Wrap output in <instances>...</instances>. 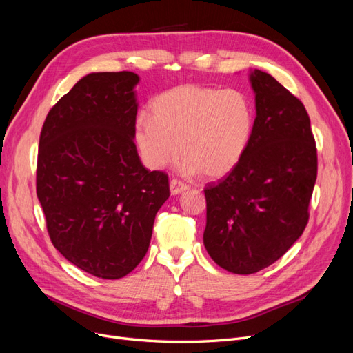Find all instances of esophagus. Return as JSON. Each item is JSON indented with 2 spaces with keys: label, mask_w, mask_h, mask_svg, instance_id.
<instances>
[{
  "label": "esophagus",
  "mask_w": 353,
  "mask_h": 353,
  "mask_svg": "<svg viewBox=\"0 0 353 353\" xmlns=\"http://www.w3.org/2000/svg\"><path fill=\"white\" fill-rule=\"evenodd\" d=\"M169 187H170V194H172V196L181 194V193H184L185 190H188V185L184 184L183 181H179V179H172V181H170Z\"/></svg>",
  "instance_id": "34e87169"
}]
</instances>
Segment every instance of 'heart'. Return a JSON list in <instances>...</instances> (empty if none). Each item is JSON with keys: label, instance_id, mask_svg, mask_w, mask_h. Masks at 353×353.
<instances>
[{"label": "heart", "instance_id": "b5f03b06", "mask_svg": "<svg viewBox=\"0 0 353 353\" xmlns=\"http://www.w3.org/2000/svg\"><path fill=\"white\" fill-rule=\"evenodd\" d=\"M253 126V104L243 91L188 83L159 94L150 119L137 121L134 138L148 168L174 163L181 148L188 175L222 178L248 153Z\"/></svg>", "mask_w": 353, "mask_h": 353}]
</instances>
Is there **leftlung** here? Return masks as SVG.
<instances>
[{
	"label": "left lung",
	"instance_id": "8db88e82",
	"mask_svg": "<svg viewBox=\"0 0 353 353\" xmlns=\"http://www.w3.org/2000/svg\"><path fill=\"white\" fill-rule=\"evenodd\" d=\"M256 117L240 165L208 184L203 243L232 274H254L279 261L302 236L316 181V147L302 101L271 74L249 77Z\"/></svg>",
	"mask_w": 353,
	"mask_h": 353
}]
</instances>
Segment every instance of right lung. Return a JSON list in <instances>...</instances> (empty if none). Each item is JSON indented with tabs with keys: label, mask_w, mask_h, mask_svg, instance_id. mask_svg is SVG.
Here are the masks:
<instances>
[{
	"label": "right lung",
	"mask_w": 353,
	"mask_h": 353,
	"mask_svg": "<svg viewBox=\"0 0 353 353\" xmlns=\"http://www.w3.org/2000/svg\"><path fill=\"white\" fill-rule=\"evenodd\" d=\"M138 82L132 72L87 74L48 112L39 137L37 196L50 239L104 280L143 261L169 197L168 175L145 169L134 143Z\"/></svg>",
	"instance_id": "right-lung-1"
}]
</instances>
